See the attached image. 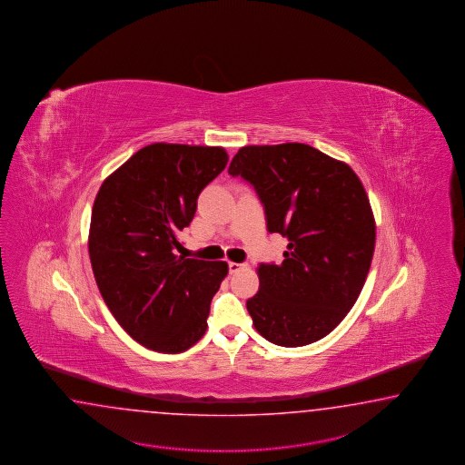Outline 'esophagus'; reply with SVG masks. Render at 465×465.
Listing matches in <instances>:
<instances>
[{
    "mask_svg": "<svg viewBox=\"0 0 465 465\" xmlns=\"http://www.w3.org/2000/svg\"><path fill=\"white\" fill-rule=\"evenodd\" d=\"M247 265L245 263H237V262H228V269H230V273H237L242 269H245Z\"/></svg>",
    "mask_w": 465,
    "mask_h": 465,
    "instance_id": "34e87169",
    "label": "esophagus"
}]
</instances>
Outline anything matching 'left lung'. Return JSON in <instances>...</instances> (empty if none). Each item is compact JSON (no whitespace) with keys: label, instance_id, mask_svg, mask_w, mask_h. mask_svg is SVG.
Here are the masks:
<instances>
[{"label":"left lung","instance_id":"obj_1","mask_svg":"<svg viewBox=\"0 0 465 465\" xmlns=\"http://www.w3.org/2000/svg\"><path fill=\"white\" fill-rule=\"evenodd\" d=\"M228 173L255 188L270 233L289 240L283 262L260 263L247 310L282 347L321 341L361 295L375 248L371 202L351 166L303 143L250 144Z\"/></svg>","mask_w":465,"mask_h":465}]
</instances>
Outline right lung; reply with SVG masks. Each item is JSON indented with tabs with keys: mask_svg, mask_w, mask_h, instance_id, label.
<instances>
[{
	"mask_svg": "<svg viewBox=\"0 0 465 465\" xmlns=\"http://www.w3.org/2000/svg\"><path fill=\"white\" fill-rule=\"evenodd\" d=\"M222 146L153 143L114 170L94 198L88 252L106 307L146 349L180 353L207 331L227 262L178 257V233L227 166Z\"/></svg>",
	"mask_w": 465,
	"mask_h": 465,
	"instance_id": "1",
	"label": "right lung"
}]
</instances>
